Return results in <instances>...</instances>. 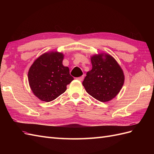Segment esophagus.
<instances>
[{"instance_id": "1", "label": "esophagus", "mask_w": 154, "mask_h": 154, "mask_svg": "<svg viewBox=\"0 0 154 154\" xmlns=\"http://www.w3.org/2000/svg\"><path fill=\"white\" fill-rule=\"evenodd\" d=\"M76 79H77L78 80L82 82V81H83V79H84V76H80V77H78V78H77Z\"/></svg>"}]
</instances>
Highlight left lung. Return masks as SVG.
Returning a JSON list of instances; mask_svg holds the SVG:
<instances>
[{
  "mask_svg": "<svg viewBox=\"0 0 154 154\" xmlns=\"http://www.w3.org/2000/svg\"><path fill=\"white\" fill-rule=\"evenodd\" d=\"M92 68L87 72L82 84L88 94L106 102L115 97L123 85L125 76L116 60L108 54L101 53L91 58Z\"/></svg>",
  "mask_w": 154,
  "mask_h": 154,
  "instance_id": "8db88e82",
  "label": "left lung"
}]
</instances>
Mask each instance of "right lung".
Segmentation results:
<instances>
[{
    "label": "right lung",
    "instance_id": "right-lung-1",
    "mask_svg": "<svg viewBox=\"0 0 154 154\" xmlns=\"http://www.w3.org/2000/svg\"><path fill=\"white\" fill-rule=\"evenodd\" d=\"M63 54L51 51L37 58L28 72V81L33 94L40 100L49 102L66 91L74 78L68 67L63 66Z\"/></svg>",
    "mask_w": 154,
    "mask_h": 154
}]
</instances>
